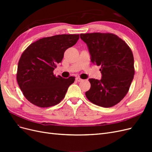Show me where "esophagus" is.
I'll list each match as a JSON object with an SVG mask.
<instances>
[{"label":"esophagus","instance_id":"esophagus-1","mask_svg":"<svg viewBox=\"0 0 152 152\" xmlns=\"http://www.w3.org/2000/svg\"><path fill=\"white\" fill-rule=\"evenodd\" d=\"M76 80L77 81H78V82H81L82 80V79H80V77H76Z\"/></svg>","mask_w":152,"mask_h":152}]
</instances>
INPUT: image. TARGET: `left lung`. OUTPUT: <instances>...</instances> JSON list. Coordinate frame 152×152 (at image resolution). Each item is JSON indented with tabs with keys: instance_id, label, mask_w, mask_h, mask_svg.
<instances>
[{
	"instance_id": "8db88e82",
	"label": "left lung",
	"mask_w": 152,
	"mask_h": 152,
	"mask_svg": "<svg viewBox=\"0 0 152 152\" xmlns=\"http://www.w3.org/2000/svg\"><path fill=\"white\" fill-rule=\"evenodd\" d=\"M91 62L101 66L102 79H89L90 89L86 96L91 103L112 107L125 97L134 75V57L131 48L122 39L110 33L81 34Z\"/></svg>"
}]
</instances>
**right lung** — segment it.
I'll return each mask as SVG.
<instances>
[{
	"instance_id": "add662e5",
	"label": "right lung",
	"mask_w": 152,
	"mask_h": 152,
	"mask_svg": "<svg viewBox=\"0 0 152 152\" xmlns=\"http://www.w3.org/2000/svg\"><path fill=\"white\" fill-rule=\"evenodd\" d=\"M79 39V34L57 35L31 44L18 62L17 81L26 99L41 108L53 107L65 98L74 77L64 79L53 73L64 53Z\"/></svg>"
}]
</instances>
